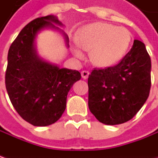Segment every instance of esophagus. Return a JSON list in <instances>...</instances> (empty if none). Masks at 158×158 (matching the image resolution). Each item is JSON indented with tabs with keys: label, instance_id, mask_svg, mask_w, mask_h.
Returning <instances> with one entry per match:
<instances>
[{
	"label": "esophagus",
	"instance_id": "esophagus-1",
	"mask_svg": "<svg viewBox=\"0 0 158 158\" xmlns=\"http://www.w3.org/2000/svg\"><path fill=\"white\" fill-rule=\"evenodd\" d=\"M81 75H82V77L83 79H87L89 77V72L87 71V70H83V71H82Z\"/></svg>",
	"mask_w": 158,
	"mask_h": 158
}]
</instances>
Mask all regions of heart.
Instances as JSON below:
<instances>
[{
  "mask_svg": "<svg viewBox=\"0 0 158 158\" xmlns=\"http://www.w3.org/2000/svg\"><path fill=\"white\" fill-rule=\"evenodd\" d=\"M77 43L82 49L90 51V60L95 65L109 67L124 57L130 46L131 35L126 28L97 22L80 30ZM73 52L78 59L84 57L78 46L73 47Z\"/></svg>",
  "mask_w": 158,
  "mask_h": 158,
  "instance_id": "b5f03b06",
  "label": "heart"
}]
</instances>
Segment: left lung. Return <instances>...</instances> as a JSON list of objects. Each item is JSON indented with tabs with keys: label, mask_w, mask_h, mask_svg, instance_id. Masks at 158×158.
<instances>
[{
	"label": "left lung",
	"mask_w": 158,
	"mask_h": 158,
	"mask_svg": "<svg viewBox=\"0 0 158 158\" xmlns=\"http://www.w3.org/2000/svg\"><path fill=\"white\" fill-rule=\"evenodd\" d=\"M151 60L145 45L135 40L119 63L94 69L89 76V108L101 123L130 120L149 98Z\"/></svg>",
	"instance_id": "1"
}]
</instances>
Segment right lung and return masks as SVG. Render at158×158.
I'll return each mask as SVG.
<instances>
[{"label":"right lung","mask_w":158,"mask_h":158,"mask_svg":"<svg viewBox=\"0 0 158 158\" xmlns=\"http://www.w3.org/2000/svg\"><path fill=\"white\" fill-rule=\"evenodd\" d=\"M61 25L54 15L36 18L23 28L9 47L5 85L17 113L30 124H53L66 109L67 96L73 84L81 79L77 70L60 69L39 58L34 40L41 29ZM69 42V37L65 35Z\"/></svg>","instance_id":"add662e5"}]
</instances>
